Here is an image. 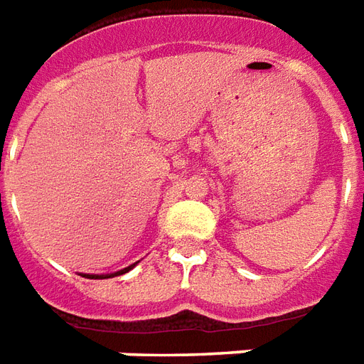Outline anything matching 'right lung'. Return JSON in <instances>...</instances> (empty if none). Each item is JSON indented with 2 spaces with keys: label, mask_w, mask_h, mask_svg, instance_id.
I'll return each instance as SVG.
<instances>
[{
  "label": "right lung",
  "mask_w": 364,
  "mask_h": 364,
  "mask_svg": "<svg viewBox=\"0 0 364 364\" xmlns=\"http://www.w3.org/2000/svg\"><path fill=\"white\" fill-rule=\"evenodd\" d=\"M132 267H134V265H130V267L122 269V271H119V273H114V274H83V277H87V279H111V277H117V274L128 273V271H130Z\"/></svg>",
  "instance_id": "1"
}]
</instances>
